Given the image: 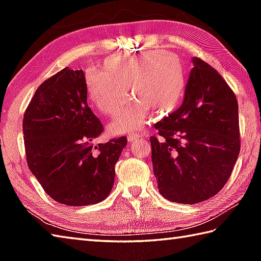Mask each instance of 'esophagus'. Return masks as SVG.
Returning a JSON list of instances; mask_svg holds the SVG:
<instances>
[{"label":"esophagus","mask_w":261,"mask_h":261,"mask_svg":"<svg viewBox=\"0 0 261 261\" xmlns=\"http://www.w3.org/2000/svg\"><path fill=\"white\" fill-rule=\"evenodd\" d=\"M140 137H141L140 135H137V134H129V135H127V140H129L131 143V141H135L137 139H139Z\"/></svg>","instance_id":"obj_1"}]
</instances>
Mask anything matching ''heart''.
<instances>
[{"label": "heart", "instance_id": "obj_1", "mask_svg": "<svg viewBox=\"0 0 261 261\" xmlns=\"http://www.w3.org/2000/svg\"><path fill=\"white\" fill-rule=\"evenodd\" d=\"M105 69L87 79L88 96L95 108L106 116L115 117L124 107L127 90L135 99L113 124L117 132L139 129L151 109L168 116L179 107L187 93L184 62L165 51H144L109 60Z\"/></svg>", "mask_w": 261, "mask_h": 261}]
</instances>
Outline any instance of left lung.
<instances>
[{"label":"left lung","mask_w":261,"mask_h":261,"mask_svg":"<svg viewBox=\"0 0 261 261\" xmlns=\"http://www.w3.org/2000/svg\"><path fill=\"white\" fill-rule=\"evenodd\" d=\"M193 63L182 106L158 122L149 138L159 191L180 204L222 190L241 149L235 93L210 64L197 57Z\"/></svg>","instance_id":"left-lung-1"}]
</instances>
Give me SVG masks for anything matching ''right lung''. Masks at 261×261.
I'll return each mask as SVG.
<instances>
[{"mask_svg": "<svg viewBox=\"0 0 261 261\" xmlns=\"http://www.w3.org/2000/svg\"><path fill=\"white\" fill-rule=\"evenodd\" d=\"M103 126L87 105L83 70L46 79L24 113L26 161L45 192L60 204L86 206L112 191L125 136L93 146Z\"/></svg>", "mask_w": 261, "mask_h": 261, "instance_id": "1", "label": "right lung"}]
</instances>
